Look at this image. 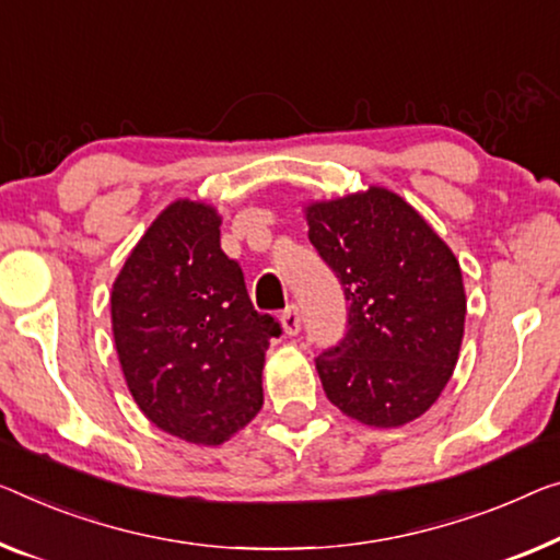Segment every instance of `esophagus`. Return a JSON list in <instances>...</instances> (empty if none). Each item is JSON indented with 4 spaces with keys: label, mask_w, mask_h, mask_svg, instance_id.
<instances>
[{
    "label": "esophagus",
    "mask_w": 560,
    "mask_h": 560,
    "mask_svg": "<svg viewBox=\"0 0 560 560\" xmlns=\"http://www.w3.org/2000/svg\"><path fill=\"white\" fill-rule=\"evenodd\" d=\"M281 327H283V334H289V337H294V334H299V329H302V314H299L296 304H289L283 308Z\"/></svg>",
    "instance_id": "obj_1"
}]
</instances>
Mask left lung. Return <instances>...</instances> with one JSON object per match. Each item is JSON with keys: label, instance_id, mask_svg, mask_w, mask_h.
I'll list each match as a JSON object with an SVG mask.
<instances>
[{"label": "left lung", "instance_id": "left-lung-1", "mask_svg": "<svg viewBox=\"0 0 560 560\" xmlns=\"http://www.w3.org/2000/svg\"><path fill=\"white\" fill-rule=\"evenodd\" d=\"M308 241L345 289L347 334L316 357L329 402L370 428L435 405L465 331L455 254L405 198L370 186L304 208Z\"/></svg>", "mask_w": 560, "mask_h": 560}]
</instances>
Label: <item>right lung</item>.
I'll list each match as a JSON object with an SVG mask.
<instances>
[{"label":"right lung","mask_w":560,"mask_h":560,"mask_svg":"<svg viewBox=\"0 0 560 560\" xmlns=\"http://www.w3.org/2000/svg\"><path fill=\"white\" fill-rule=\"evenodd\" d=\"M219 226L213 206L173 200L125 258L110 296L132 399L155 428L196 445H221L258 415L264 357L281 334L254 308Z\"/></svg>","instance_id":"right-lung-1"}]
</instances>
